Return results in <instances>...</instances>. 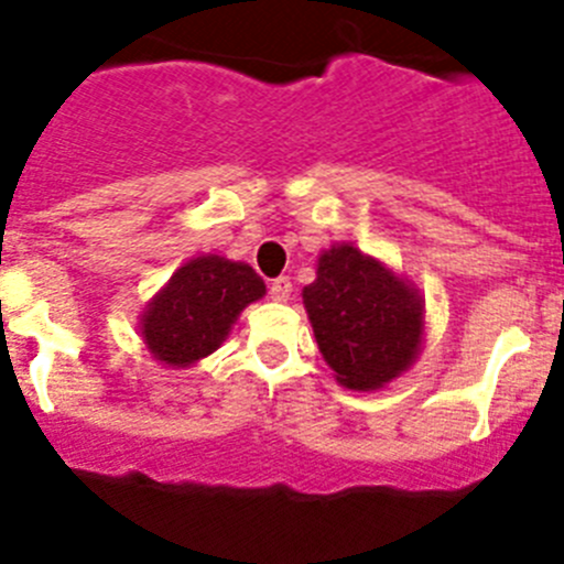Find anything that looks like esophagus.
I'll return each mask as SVG.
<instances>
[{"label": "esophagus", "mask_w": 564, "mask_h": 564, "mask_svg": "<svg viewBox=\"0 0 564 564\" xmlns=\"http://www.w3.org/2000/svg\"><path fill=\"white\" fill-rule=\"evenodd\" d=\"M289 294H292V281H289L286 275L275 278V281L270 283V297L278 300V303H283V300H289Z\"/></svg>", "instance_id": "esophagus-1"}]
</instances>
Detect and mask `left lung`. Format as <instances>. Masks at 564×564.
<instances>
[{
    "mask_svg": "<svg viewBox=\"0 0 564 564\" xmlns=\"http://www.w3.org/2000/svg\"><path fill=\"white\" fill-rule=\"evenodd\" d=\"M319 354L347 389H381L423 345V297L406 278L354 245H334L303 289Z\"/></svg>",
    "mask_w": 564,
    "mask_h": 564,
    "instance_id": "1",
    "label": "left lung"
}]
</instances>
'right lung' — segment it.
<instances>
[{
  "label": "right lung",
  "instance_id": "obj_1",
  "mask_svg": "<svg viewBox=\"0 0 564 564\" xmlns=\"http://www.w3.org/2000/svg\"><path fill=\"white\" fill-rule=\"evenodd\" d=\"M264 292V281L245 261L192 258L141 314L147 350L170 367L194 365L228 339L236 317Z\"/></svg>",
  "mask_w": 564,
  "mask_h": 564
}]
</instances>
